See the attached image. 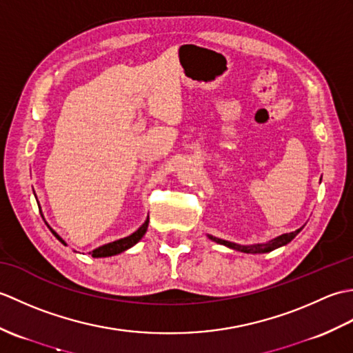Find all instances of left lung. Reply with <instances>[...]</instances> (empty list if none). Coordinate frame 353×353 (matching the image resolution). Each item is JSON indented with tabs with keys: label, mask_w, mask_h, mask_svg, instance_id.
Here are the masks:
<instances>
[{
	"label": "left lung",
	"mask_w": 353,
	"mask_h": 353,
	"mask_svg": "<svg viewBox=\"0 0 353 353\" xmlns=\"http://www.w3.org/2000/svg\"><path fill=\"white\" fill-rule=\"evenodd\" d=\"M299 232H301V229H297L294 232H290V234H283V235L277 236V238L272 239V241H268L265 244H254V245H239V244L230 243V241H224V239L215 238V236H211V235H209V238H211L212 241H215V243L223 244V245H228V247H230V249L238 250V252H244V253H267V252H272V250L277 249V247H282L285 244H288L291 239L299 234Z\"/></svg>",
	"instance_id": "8db88e82"
}]
</instances>
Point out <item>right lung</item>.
<instances>
[{
  "label": "right lung",
  "mask_w": 353,
  "mask_h": 353,
  "mask_svg": "<svg viewBox=\"0 0 353 353\" xmlns=\"http://www.w3.org/2000/svg\"><path fill=\"white\" fill-rule=\"evenodd\" d=\"M34 192V191H33ZM47 224V223H45ZM48 226V224H47ZM50 228V226H48ZM147 228H148V219L145 220V223L142 224V226L137 230V232H133V234L130 235V236H125V238H121V239H118V241H114V243H109V244H104V245H101V247H99V249H95V250H92V256L94 258H104V256H112V254H118V253H121V252H124V250H127V249H130L132 245H134L137 244L139 239L145 235V232H147ZM50 230L52 232V235H54L59 241H61L62 244H65V241L63 239L59 236L54 230H52L51 228H50Z\"/></svg>",
  "instance_id": "obj_1"
}]
</instances>
